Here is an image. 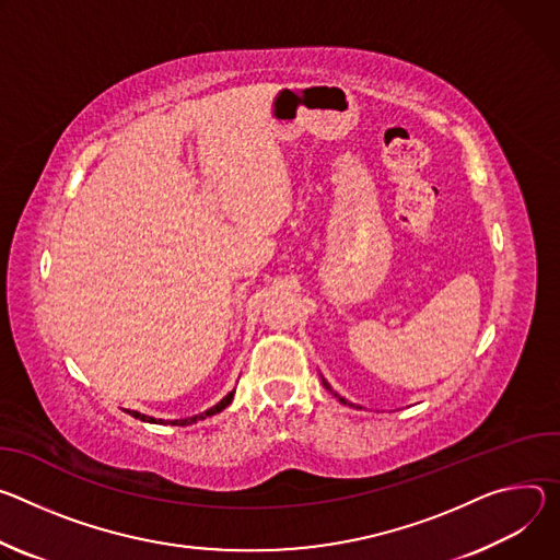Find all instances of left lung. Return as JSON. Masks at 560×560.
<instances>
[{"instance_id": "left-lung-1", "label": "left lung", "mask_w": 560, "mask_h": 560, "mask_svg": "<svg viewBox=\"0 0 560 560\" xmlns=\"http://www.w3.org/2000/svg\"><path fill=\"white\" fill-rule=\"evenodd\" d=\"M320 378H323V376H320ZM323 385H325V389H329V392H331V394H334V396H336V398H338V400H340V402H342V405H351V402H347V400H345V398H342V396H340V394H336V392H334V389H331V385H329V383H327V381H325V378H323Z\"/></svg>"}]
</instances>
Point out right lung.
<instances>
[{"instance_id": "add662e5", "label": "right lung", "mask_w": 560, "mask_h": 560, "mask_svg": "<svg viewBox=\"0 0 560 560\" xmlns=\"http://www.w3.org/2000/svg\"><path fill=\"white\" fill-rule=\"evenodd\" d=\"M233 394H235V389L233 392H229L218 405H213L211 409H207V411H202V413H198V416H191V418H179V420H162V418H153V416H147V413H140V411H131V409H127V413L129 416H133V418H138V420H142V422H153V424H177V427H186V424H194V422H198V420H205L207 416H215V413H220L222 409H226L231 402H233Z\"/></svg>"}]
</instances>
